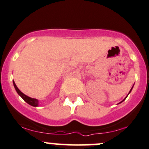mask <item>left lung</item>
Instances as JSON below:
<instances>
[{
    "label": "left lung",
    "instance_id": "left-lung-1",
    "mask_svg": "<svg viewBox=\"0 0 149 149\" xmlns=\"http://www.w3.org/2000/svg\"><path fill=\"white\" fill-rule=\"evenodd\" d=\"M133 86H134V85H133ZM133 86H132V87L131 90H130V92H129V93H128V95H129V94H130V92H131V91H132V88H133ZM128 95H127V97L128 96ZM127 97H125V99H124V100L122 101V102H120V103H119V104H120V103H121V102H123V101H125V99H126V98H127Z\"/></svg>",
    "mask_w": 149,
    "mask_h": 149
}]
</instances>
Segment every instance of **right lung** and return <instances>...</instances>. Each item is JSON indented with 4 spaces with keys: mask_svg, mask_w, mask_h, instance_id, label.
<instances>
[{
    "mask_svg": "<svg viewBox=\"0 0 149 149\" xmlns=\"http://www.w3.org/2000/svg\"><path fill=\"white\" fill-rule=\"evenodd\" d=\"M13 85H14L15 90H16V91H17V92L18 95H19V96L21 97L23 99V100H24L27 104H29V105L32 106V107H38V104H39L38 100H36V99H33V98H31V97L26 96V95H24V94L22 93V92L20 91L19 90L17 87V85H16V84H15L14 80H13Z\"/></svg>",
    "mask_w": 149,
    "mask_h": 149,
    "instance_id": "right-lung-1",
    "label": "right lung"
}]
</instances>
